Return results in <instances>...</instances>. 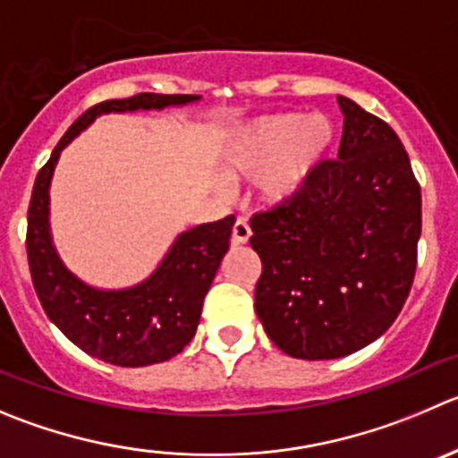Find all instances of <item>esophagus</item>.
<instances>
[{
	"mask_svg": "<svg viewBox=\"0 0 458 458\" xmlns=\"http://www.w3.org/2000/svg\"><path fill=\"white\" fill-rule=\"evenodd\" d=\"M251 236V229L245 220H236L233 222V229H232V245H247Z\"/></svg>",
	"mask_w": 458,
	"mask_h": 458,
	"instance_id": "esophagus-1",
	"label": "esophagus"
}]
</instances>
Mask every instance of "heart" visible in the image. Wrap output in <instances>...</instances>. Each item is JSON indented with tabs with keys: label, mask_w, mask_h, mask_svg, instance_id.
I'll list each match as a JSON object with an SVG mask.
<instances>
[{
	"label": "heart",
	"mask_w": 458,
	"mask_h": 458,
	"mask_svg": "<svg viewBox=\"0 0 458 458\" xmlns=\"http://www.w3.org/2000/svg\"><path fill=\"white\" fill-rule=\"evenodd\" d=\"M337 141L335 121L326 114L265 116L233 137L222 157L229 175H259V195L267 204H283L297 198L321 161Z\"/></svg>",
	"instance_id": "1"
}]
</instances>
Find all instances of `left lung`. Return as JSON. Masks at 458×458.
<instances>
[{
	"mask_svg": "<svg viewBox=\"0 0 458 458\" xmlns=\"http://www.w3.org/2000/svg\"><path fill=\"white\" fill-rule=\"evenodd\" d=\"M344 134L306 189L250 220L256 315L299 360L351 355L386 333L416 274L420 186L398 134L337 96Z\"/></svg>",
	"mask_w": 458,
	"mask_h": 458,
	"instance_id": "left-lung-1",
	"label": "left lung"
}]
</instances>
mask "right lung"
<instances>
[{
	"instance_id": "add662e5",
	"label": "right lung",
	"mask_w": 458,
	"mask_h": 458,
	"mask_svg": "<svg viewBox=\"0 0 458 458\" xmlns=\"http://www.w3.org/2000/svg\"><path fill=\"white\" fill-rule=\"evenodd\" d=\"M199 101L193 94H137L89 107L64 132L38 173L29 204L26 254L30 278L47 317L87 355L114 367H148L184 351L198 330L202 303L229 250L236 217L198 225L180 233L155 272L125 290H98L69 272L54 247L49 186L60 152L73 137L110 112L164 110Z\"/></svg>"
}]
</instances>
